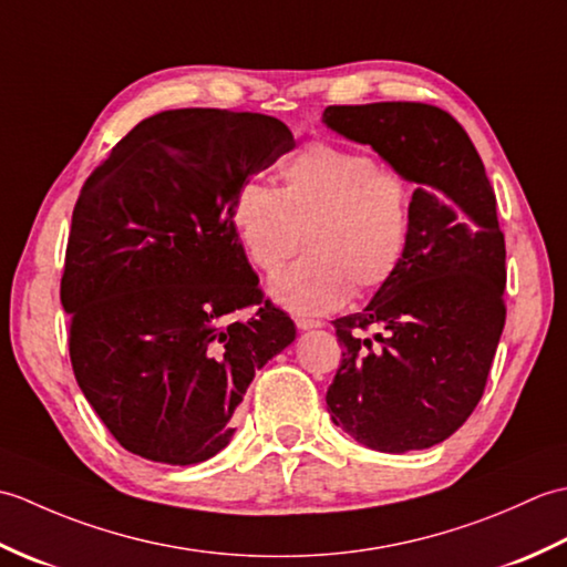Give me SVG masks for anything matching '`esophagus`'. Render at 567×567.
<instances>
[{
  "label": "esophagus",
  "instance_id": "obj_1",
  "mask_svg": "<svg viewBox=\"0 0 567 567\" xmlns=\"http://www.w3.org/2000/svg\"><path fill=\"white\" fill-rule=\"evenodd\" d=\"M295 323H297L299 331H309V329H321L323 327L319 319H307V317H297Z\"/></svg>",
  "mask_w": 567,
  "mask_h": 567
}]
</instances>
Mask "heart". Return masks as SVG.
Listing matches in <instances>:
<instances>
[{"label":"heart","instance_id":"b5f03b06","mask_svg":"<svg viewBox=\"0 0 567 567\" xmlns=\"http://www.w3.org/2000/svg\"><path fill=\"white\" fill-rule=\"evenodd\" d=\"M280 187L238 189L231 224L246 258L275 272L299 246L309 252L275 275L268 290L297 315H327L392 282L412 238L414 192L368 153L307 143L280 171Z\"/></svg>","mask_w":567,"mask_h":567}]
</instances>
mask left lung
Masks as SVG:
<instances>
[{
    "label": "left lung",
    "mask_w": 567,
    "mask_h": 567,
    "mask_svg": "<svg viewBox=\"0 0 567 567\" xmlns=\"http://www.w3.org/2000/svg\"><path fill=\"white\" fill-rule=\"evenodd\" d=\"M321 122L416 185L400 272L333 321L343 360L327 392L331 421L380 453L431 449L473 414L507 317L497 197L473 141L439 106H327ZM368 326L375 340L359 336Z\"/></svg>",
    "instance_id": "8db88e82"
}]
</instances>
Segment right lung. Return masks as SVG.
<instances>
[{
	"instance_id": "right-lung-1",
	"label": "right lung",
	"mask_w": 567,
	"mask_h": 567,
	"mask_svg": "<svg viewBox=\"0 0 567 567\" xmlns=\"http://www.w3.org/2000/svg\"><path fill=\"white\" fill-rule=\"evenodd\" d=\"M292 148L275 116L173 110L131 128L84 183L60 302L80 390L126 451L209 461L256 370L295 341L231 224L238 189ZM246 306L257 315L234 322Z\"/></svg>"
}]
</instances>
